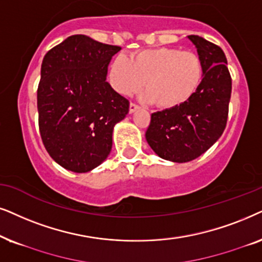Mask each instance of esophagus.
<instances>
[{
    "label": "esophagus",
    "instance_id": "1",
    "mask_svg": "<svg viewBox=\"0 0 262 262\" xmlns=\"http://www.w3.org/2000/svg\"><path fill=\"white\" fill-rule=\"evenodd\" d=\"M139 109H140V106H139L137 103H134V102H130V104H129V113H130V114L135 113V111L139 110Z\"/></svg>",
    "mask_w": 262,
    "mask_h": 262
}]
</instances>
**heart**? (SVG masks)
I'll return each mask as SVG.
<instances>
[{
	"label": "heart",
	"instance_id": "heart-1",
	"mask_svg": "<svg viewBox=\"0 0 262 262\" xmlns=\"http://www.w3.org/2000/svg\"><path fill=\"white\" fill-rule=\"evenodd\" d=\"M204 62L196 52L179 48H155L116 56L109 67L114 90L128 96L144 85L145 98L163 109L187 103L204 80Z\"/></svg>",
	"mask_w": 262,
	"mask_h": 262
}]
</instances>
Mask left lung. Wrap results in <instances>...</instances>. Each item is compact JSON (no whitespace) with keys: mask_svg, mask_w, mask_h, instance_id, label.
<instances>
[{"mask_svg":"<svg viewBox=\"0 0 262 262\" xmlns=\"http://www.w3.org/2000/svg\"><path fill=\"white\" fill-rule=\"evenodd\" d=\"M188 38L204 62V80L183 105L153 113L146 130L153 151L175 163L198 158L222 137L231 97V75L224 51L202 37L190 34Z\"/></svg>","mask_w":262,"mask_h":262,"instance_id":"8db88e82","label":"left lung"}]
</instances>
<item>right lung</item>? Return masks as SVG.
Here are the masks:
<instances>
[{"label":"right lung","instance_id":"obj_1","mask_svg":"<svg viewBox=\"0 0 262 262\" xmlns=\"http://www.w3.org/2000/svg\"><path fill=\"white\" fill-rule=\"evenodd\" d=\"M120 50L74 34L44 56L38 124L45 149L64 169L91 171L109 156L114 125L129 111V100L106 82L107 64Z\"/></svg>","mask_w":262,"mask_h":262}]
</instances>
